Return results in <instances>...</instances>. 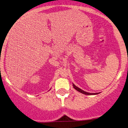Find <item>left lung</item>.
I'll list each match as a JSON object with an SVG mask.
<instances>
[{
  "label": "left lung",
  "instance_id": "left-lung-1",
  "mask_svg": "<svg viewBox=\"0 0 128 128\" xmlns=\"http://www.w3.org/2000/svg\"><path fill=\"white\" fill-rule=\"evenodd\" d=\"M73 88H74L76 90H77L78 92H81V93L84 94H86V95H96V94H99V92H96V93H90V92H85V91H84V90H82L79 88L78 87V86H76L74 84H73Z\"/></svg>",
  "mask_w": 128,
  "mask_h": 128
}]
</instances>
